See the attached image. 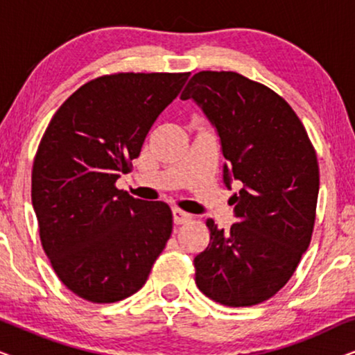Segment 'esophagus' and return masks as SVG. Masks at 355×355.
I'll list each match as a JSON object with an SVG mask.
<instances>
[{"label": "esophagus", "mask_w": 355, "mask_h": 355, "mask_svg": "<svg viewBox=\"0 0 355 355\" xmlns=\"http://www.w3.org/2000/svg\"><path fill=\"white\" fill-rule=\"evenodd\" d=\"M173 220L176 225H184V223L192 220V215L191 213L181 210V208H173Z\"/></svg>", "instance_id": "1"}]
</instances>
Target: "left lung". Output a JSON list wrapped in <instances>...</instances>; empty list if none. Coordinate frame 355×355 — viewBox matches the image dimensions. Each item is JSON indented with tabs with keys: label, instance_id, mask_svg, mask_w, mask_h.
Returning a JSON list of instances; mask_svg holds the SVG:
<instances>
[{
	"label": "left lung",
	"instance_id": "left-lung-1",
	"mask_svg": "<svg viewBox=\"0 0 355 355\" xmlns=\"http://www.w3.org/2000/svg\"><path fill=\"white\" fill-rule=\"evenodd\" d=\"M181 98L196 101L216 128L226 186L232 178L242 182L231 230L207 220L210 244L193 259L197 288L227 307L265 302L294 275L312 239L317 153L288 101L237 72H197Z\"/></svg>",
	"mask_w": 355,
	"mask_h": 355
}]
</instances>
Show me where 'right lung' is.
Wrapping results in <instances>:
<instances>
[{
  "label": "right lung",
  "mask_w": 355,
  "mask_h": 355,
  "mask_svg": "<svg viewBox=\"0 0 355 355\" xmlns=\"http://www.w3.org/2000/svg\"><path fill=\"white\" fill-rule=\"evenodd\" d=\"M191 72H118L77 89L33 158L32 205L42 247L67 289L94 304L142 288L173 231L164 202L116 187L159 113Z\"/></svg>",
  "instance_id": "add662e5"
}]
</instances>
